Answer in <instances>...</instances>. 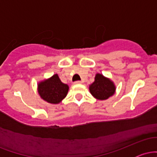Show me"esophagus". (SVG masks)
<instances>
[{
	"label": "esophagus",
	"instance_id": "obj_1",
	"mask_svg": "<svg viewBox=\"0 0 157 157\" xmlns=\"http://www.w3.org/2000/svg\"><path fill=\"white\" fill-rule=\"evenodd\" d=\"M75 84H80V83H82V82H81V81H75Z\"/></svg>",
	"mask_w": 157,
	"mask_h": 157
}]
</instances>
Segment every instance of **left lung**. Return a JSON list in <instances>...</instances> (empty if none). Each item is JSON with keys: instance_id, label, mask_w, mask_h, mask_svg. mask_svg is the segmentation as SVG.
<instances>
[{"instance_id": "1", "label": "left lung", "mask_w": 157, "mask_h": 157, "mask_svg": "<svg viewBox=\"0 0 157 157\" xmlns=\"http://www.w3.org/2000/svg\"><path fill=\"white\" fill-rule=\"evenodd\" d=\"M89 91L97 100H105L114 94L116 87L109 78L97 74L94 82L89 86Z\"/></svg>"}]
</instances>
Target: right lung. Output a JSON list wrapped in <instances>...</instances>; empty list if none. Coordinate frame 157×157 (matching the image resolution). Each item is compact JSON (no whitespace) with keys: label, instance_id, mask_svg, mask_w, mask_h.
<instances>
[{"label":"right lung","instance_id":"obj_1","mask_svg":"<svg viewBox=\"0 0 157 157\" xmlns=\"http://www.w3.org/2000/svg\"><path fill=\"white\" fill-rule=\"evenodd\" d=\"M38 94L43 100L52 104L60 103L66 97L68 86L61 82L57 74L37 85Z\"/></svg>","mask_w":157,"mask_h":157}]
</instances>
